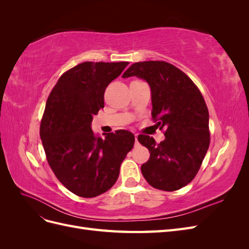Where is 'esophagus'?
I'll use <instances>...</instances> for the list:
<instances>
[{
  "label": "esophagus",
  "instance_id": "1",
  "mask_svg": "<svg viewBox=\"0 0 249 249\" xmlns=\"http://www.w3.org/2000/svg\"><path fill=\"white\" fill-rule=\"evenodd\" d=\"M135 141H136V144H138V134H135Z\"/></svg>",
  "mask_w": 249,
  "mask_h": 249
}]
</instances>
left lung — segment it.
Masks as SVG:
<instances>
[{
	"label": "left lung",
	"instance_id": "8db88e82",
	"mask_svg": "<svg viewBox=\"0 0 249 249\" xmlns=\"http://www.w3.org/2000/svg\"><path fill=\"white\" fill-rule=\"evenodd\" d=\"M137 77L147 82L152 93V115L165 139L138 136L150 157L141 172L147 183L163 191H175L196 176L210 144L209 111L191 79L178 67L164 61L132 64L123 78Z\"/></svg>",
	"mask_w": 249,
	"mask_h": 249
}]
</instances>
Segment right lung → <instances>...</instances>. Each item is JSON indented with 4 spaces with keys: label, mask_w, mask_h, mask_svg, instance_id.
Returning <instances> with one entry per match:
<instances>
[{
    "label": "right lung",
    "mask_w": 249,
    "mask_h": 249,
    "mask_svg": "<svg viewBox=\"0 0 249 249\" xmlns=\"http://www.w3.org/2000/svg\"><path fill=\"white\" fill-rule=\"evenodd\" d=\"M129 62H83L64 72L53 88L40 124V138L57 178L81 197L108 191L134 146L125 130L96 137L91 122L104 108V93Z\"/></svg>",
    "instance_id": "add662e5"
}]
</instances>
